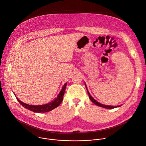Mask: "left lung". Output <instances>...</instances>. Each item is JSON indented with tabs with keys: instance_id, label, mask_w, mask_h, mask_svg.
Segmentation results:
<instances>
[{
	"instance_id": "left-lung-1",
	"label": "left lung",
	"mask_w": 146,
	"mask_h": 146,
	"mask_svg": "<svg viewBox=\"0 0 146 146\" xmlns=\"http://www.w3.org/2000/svg\"><path fill=\"white\" fill-rule=\"evenodd\" d=\"M86 85V87L87 88V92H88V95H89V98L90 99V100L94 103L95 104V105L98 106H100V107H102V108H105V109H114V108H118V107H120L121 105H119V106H109V105H103V104H101L100 103L98 102L97 100H96L95 99L93 98V97L90 95L88 89H87V86L86 84H85Z\"/></svg>"
}]
</instances>
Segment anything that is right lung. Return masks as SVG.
<instances>
[{
	"mask_svg": "<svg viewBox=\"0 0 146 146\" xmlns=\"http://www.w3.org/2000/svg\"><path fill=\"white\" fill-rule=\"evenodd\" d=\"M66 85H67V82H66L65 84L64 85V86L62 87V88L60 90L59 94L58 95L57 97L55 98L52 102H51L47 104H45V105H42L36 106V105H28V104L23 103V102L19 100V99L16 96V95L15 94L14 95H15L17 100L18 101V102L24 108H25L31 111L35 112V113H46V112H48V111L52 110L55 108H57L61 103L62 100H63V98H64V95L65 94Z\"/></svg>",
	"mask_w": 146,
	"mask_h": 146,
	"instance_id": "right-lung-1",
	"label": "right lung"
}]
</instances>
